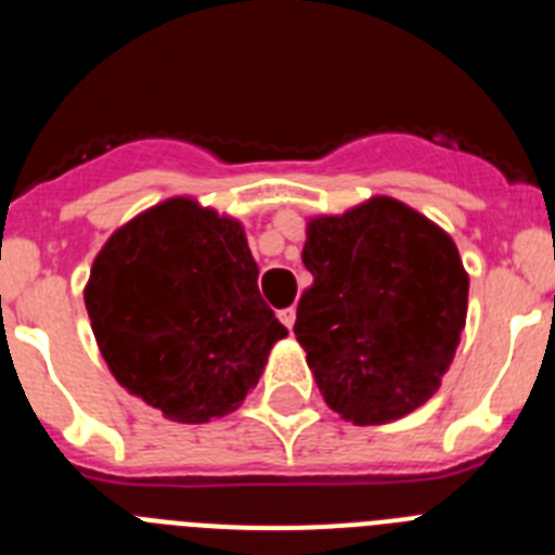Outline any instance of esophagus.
Segmentation results:
<instances>
[{"label":"esophagus","instance_id":"34e87169","mask_svg":"<svg viewBox=\"0 0 555 555\" xmlns=\"http://www.w3.org/2000/svg\"><path fill=\"white\" fill-rule=\"evenodd\" d=\"M278 320H281L283 325H286L288 331H292L294 320H297V311H294V308H281V311H278Z\"/></svg>","mask_w":555,"mask_h":555}]
</instances>
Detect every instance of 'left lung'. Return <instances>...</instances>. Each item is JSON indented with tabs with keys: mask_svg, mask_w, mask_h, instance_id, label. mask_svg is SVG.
<instances>
[{
	"mask_svg": "<svg viewBox=\"0 0 555 555\" xmlns=\"http://www.w3.org/2000/svg\"><path fill=\"white\" fill-rule=\"evenodd\" d=\"M313 283L297 306L325 403L356 425L411 414L448 372L467 320L469 278L444 230L389 197L308 224Z\"/></svg>",
	"mask_w": 555,
	"mask_h": 555,
	"instance_id": "8db88e82",
	"label": "left lung"
}]
</instances>
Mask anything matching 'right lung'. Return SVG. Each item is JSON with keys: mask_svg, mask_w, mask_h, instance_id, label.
Wrapping results in <instances>:
<instances>
[{"mask_svg": "<svg viewBox=\"0 0 555 555\" xmlns=\"http://www.w3.org/2000/svg\"><path fill=\"white\" fill-rule=\"evenodd\" d=\"M86 308L116 380L178 423L233 411L286 336L258 292L242 224L183 197L107 238Z\"/></svg>", "mask_w": 555, "mask_h": 555, "instance_id": "add662e5", "label": "right lung"}]
</instances>
